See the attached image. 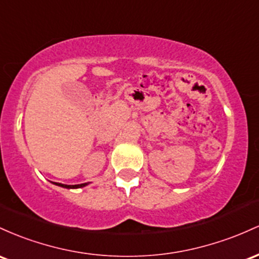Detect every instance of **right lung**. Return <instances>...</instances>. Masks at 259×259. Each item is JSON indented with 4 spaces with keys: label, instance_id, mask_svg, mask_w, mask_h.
<instances>
[{
    "label": "right lung",
    "instance_id": "add662e5",
    "mask_svg": "<svg viewBox=\"0 0 259 259\" xmlns=\"http://www.w3.org/2000/svg\"><path fill=\"white\" fill-rule=\"evenodd\" d=\"M54 185L60 186V187L68 188V190H71V188H82V187H85V186L88 185V184H80V185H63V184H57V182H54Z\"/></svg>",
    "mask_w": 259,
    "mask_h": 259
}]
</instances>
